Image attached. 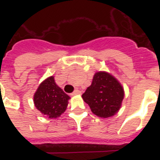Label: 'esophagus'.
Returning <instances> with one entry per match:
<instances>
[{
    "label": "esophagus",
    "mask_w": 160,
    "mask_h": 160,
    "mask_svg": "<svg viewBox=\"0 0 160 160\" xmlns=\"http://www.w3.org/2000/svg\"><path fill=\"white\" fill-rule=\"evenodd\" d=\"M78 94H81V91L79 90H75L74 91H73V93L71 94V95H78Z\"/></svg>",
    "instance_id": "obj_1"
}]
</instances>
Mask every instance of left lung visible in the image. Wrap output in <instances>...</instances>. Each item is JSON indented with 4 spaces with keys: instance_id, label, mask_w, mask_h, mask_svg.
<instances>
[{
    "instance_id": "left-lung-1",
    "label": "left lung",
    "mask_w": 160,
    "mask_h": 160,
    "mask_svg": "<svg viewBox=\"0 0 160 160\" xmlns=\"http://www.w3.org/2000/svg\"><path fill=\"white\" fill-rule=\"evenodd\" d=\"M82 98L93 114L107 118L117 114L122 107L124 89L112 74L106 71H98Z\"/></svg>"
}]
</instances>
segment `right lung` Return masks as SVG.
I'll return each mask as SVG.
<instances>
[{
  "label": "right lung",
  "mask_w": 160,
  "mask_h": 160,
  "mask_svg": "<svg viewBox=\"0 0 160 160\" xmlns=\"http://www.w3.org/2000/svg\"><path fill=\"white\" fill-rule=\"evenodd\" d=\"M70 96L56 84L53 76L41 82L33 95L34 106L49 118L60 117L67 108Z\"/></svg>",
  "instance_id": "right-lung-1"
}]
</instances>
